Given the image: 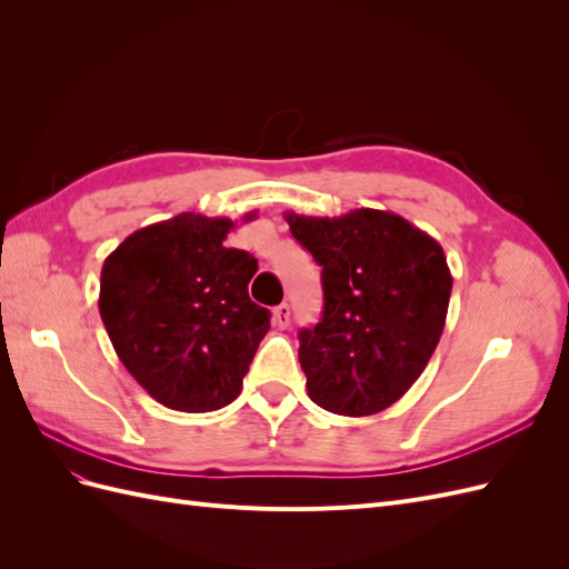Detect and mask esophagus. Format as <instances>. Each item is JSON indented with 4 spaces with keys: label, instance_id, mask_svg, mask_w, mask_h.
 <instances>
[{
    "label": "esophagus",
    "instance_id": "obj_1",
    "mask_svg": "<svg viewBox=\"0 0 569 569\" xmlns=\"http://www.w3.org/2000/svg\"><path fill=\"white\" fill-rule=\"evenodd\" d=\"M272 322L280 327V330H284V327L289 325V306L287 303H280L272 308Z\"/></svg>",
    "mask_w": 569,
    "mask_h": 569
}]
</instances>
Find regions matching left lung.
<instances>
[{
	"label": "left lung",
	"mask_w": 569,
	"mask_h": 569,
	"mask_svg": "<svg viewBox=\"0 0 569 569\" xmlns=\"http://www.w3.org/2000/svg\"><path fill=\"white\" fill-rule=\"evenodd\" d=\"M284 220L322 266V318L299 332L308 396L337 416H375L416 385L437 349L453 287L443 249L389 211Z\"/></svg>",
	"instance_id": "left-lung-1"
}]
</instances>
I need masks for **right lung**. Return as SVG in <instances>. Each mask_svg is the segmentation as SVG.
I'll list each match as a JSON object with an SVG mask.
<instances>
[{
	"label": "right lung",
	"instance_id": "1",
	"mask_svg": "<svg viewBox=\"0 0 569 569\" xmlns=\"http://www.w3.org/2000/svg\"><path fill=\"white\" fill-rule=\"evenodd\" d=\"M232 228L230 218L180 213L132 232L101 268L99 316L113 349L166 408L232 403L270 330L268 308L249 299L258 261L226 247Z\"/></svg>",
	"mask_w": 569,
	"mask_h": 569
}]
</instances>
